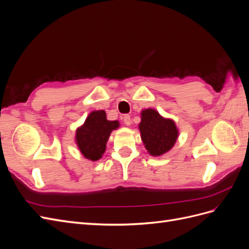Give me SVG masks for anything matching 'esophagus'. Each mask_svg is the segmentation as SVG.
<instances>
[{
  "mask_svg": "<svg viewBox=\"0 0 249 249\" xmlns=\"http://www.w3.org/2000/svg\"><path fill=\"white\" fill-rule=\"evenodd\" d=\"M123 122H124V124H125V125H130L131 124V116L130 115H127V114H125V115H124L123 116Z\"/></svg>",
  "mask_w": 249,
  "mask_h": 249,
  "instance_id": "34e87169",
  "label": "esophagus"
}]
</instances>
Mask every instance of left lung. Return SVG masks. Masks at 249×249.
I'll use <instances>...</instances> for the list:
<instances>
[{
    "label": "left lung",
    "mask_w": 249,
    "mask_h": 249,
    "mask_svg": "<svg viewBox=\"0 0 249 249\" xmlns=\"http://www.w3.org/2000/svg\"><path fill=\"white\" fill-rule=\"evenodd\" d=\"M139 130L145 148L152 156H161L168 152L178 136L175 122L163 118L154 109L141 112Z\"/></svg>",
    "instance_id": "obj_1"
}]
</instances>
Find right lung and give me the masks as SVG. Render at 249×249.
I'll return each mask as SVG.
<instances>
[{
	"label": "right lung",
	"instance_id": "right-lung-1",
	"mask_svg": "<svg viewBox=\"0 0 249 249\" xmlns=\"http://www.w3.org/2000/svg\"><path fill=\"white\" fill-rule=\"evenodd\" d=\"M119 126L118 122L107 120L106 112L93 111L86 118L84 124L77 130L76 140L82 155L91 161L102 158L110 133Z\"/></svg>",
	"mask_w": 249,
	"mask_h": 249
}]
</instances>
